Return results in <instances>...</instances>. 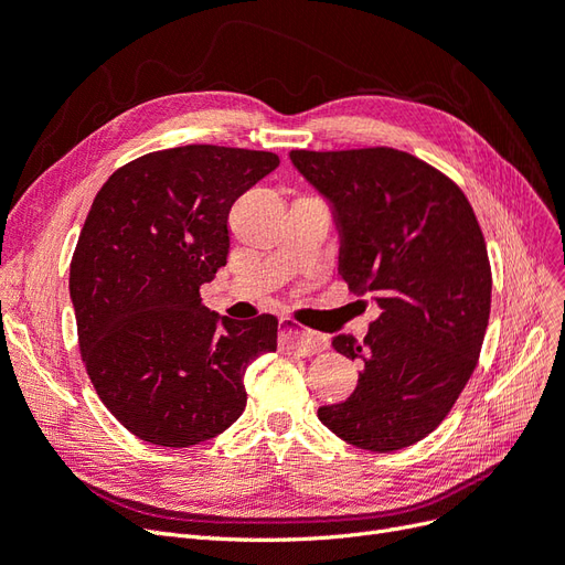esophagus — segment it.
Masks as SVG:
<instances>
[{"label": "esophagus", "mask_w": 565, "mask_h": 565, "mask_svg": "<svg viewBox=\"0 0 565 565\" xmlns=\"http://www.w3.org/2000/svg\"><path fill=\"white\" fill-rule=\"evenodd\" d=\"M280 349L287 353H299V355H316L328 349V337L303 330L292 320H280Z\"/></svg>", "instance_id": "34e87169"}]
</instances>
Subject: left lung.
Returning <instances> with one entry per match:
<instances>
[{"mask_svg":"<svg viewBox=\"0 0 565 565\" xmlns=\"http://www.w3.org/2000/svg\"><path fill=\"white\" fill-rule=\"evenodd\" d=\"M289 160L330 202L341 278L380 309L363 344L332 339L363 370L318 419L363 450L413 446L446 419L481 355L492 292L481 226L459 185L409 152L292 150Z\"/></svg>","mask_w":565,"mask_h":565,"instance_id":"left-lung-1","label":"left lung"}]
</instances>
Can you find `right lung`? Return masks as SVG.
<instances>
[{"instance_id": "add662e5", "label": "right lung", "mask_w": 565, "mask_h": 565, "mask_svg": "<svg viewBox=\"0 0 565 565\" xmlns=\"http://www.w3.org/2000/svg\"><path fill=\"white\" fill-rule=\"evenodd\" d=\"M276 152L181 146L148 152L96 193L71 262L82 361L98 398L152 446L191 448L243 415L245 370L278 349V318L231 320L200 287L228 259L233 202Z\"/></svg>"}]
</instances>
